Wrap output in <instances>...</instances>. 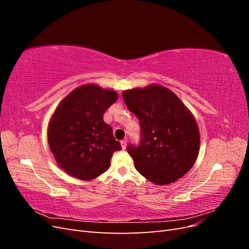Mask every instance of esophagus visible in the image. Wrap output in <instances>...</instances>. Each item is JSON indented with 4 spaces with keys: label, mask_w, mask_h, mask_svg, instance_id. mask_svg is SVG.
<instances>
[{
    "label": "esophagus",
    "mask_w": 249,
    "mask_h": 249,
    "mask_svg": "<svg viewBox=\"0 0 249 249\" xmlns=\"http://www.w3.org/2000/svg\"><path fill=\"white\" fill-rule=\"evenodd\" d=\"M120 144H122L123 149H125V147H126V140H125V139H124V140L120 141Z\"/></svg>",
    "instance_id": "34e87169"
}]
</instances>
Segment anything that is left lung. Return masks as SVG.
<instances>
[{
    "label": "left lung",
    "mask_w": 249,
    "mask_h": 249,
    "mask_svg": "<svg viewBox=\"0 0 249 249\" xmlns=\"http://www.w3.org/2000/svg\"><path fill=\"white\" fill-rule=\"evenodd\" d=\"M127 109L140 124V142L127 153L141 176L166 185L190 170L199 152V131L191 112L169 89L159 85L125 90Z\"/></svg>",
    "instance_id": "8db88e82"
}]
</instances>
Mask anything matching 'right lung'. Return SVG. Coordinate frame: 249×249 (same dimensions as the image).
Wrapping results in <instances>:
<instances>
[{"label": "right lung", "mask_w": 249, "mask_h": 249, "mask_svg": "<svg viewBox=\"0 0 249 249\" xmlns=\"http://www.w3.org/2000/svg\"><path fill=\"white\" fill-rule=\"evenodd\" d=\"M117 100L114 90L83 85L59 104L50 122L51 152L66 173L83 180L95 178L110 166L112 155L122 149L104 113Z\"/></svg>", "instance_id": "right-lung-1"}]
</instances>
